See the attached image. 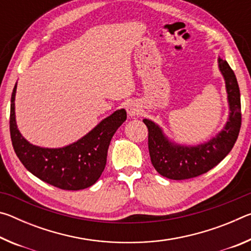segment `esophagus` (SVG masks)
<instances>
[{
  "label": "esophagus",
  "mask_w": 251,
  "mask_h": 251,
  "mask_svg": "<svg viewBox=\"0 0 251 251\" xmlns=\"http://www.w3.org/2000/svg\"><path fill=\"white\" fill-rule=\"evenodd\" d=\"M126 110H127V114H128L129 117H134L136 115H138V114L142 112V108H141V105H139L137 101L131 100L128 104H127Z\"/></svg>",
  "instance_id": "1"
}]
</instances>
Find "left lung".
<instances>
[{
	"instance_id": "8db88e82",
	"label": "left lung",
	"mask_w": 251,
	"mask_h": 251,
	"mask_svg": "<svg viewBox=\"0 0 251 251\" xmlns=\"http://www.w3.org/2000/svg\"><path fill=\"white\" fill-rule=\"evenodd\" d=\"M218 69L225 79L229 115L223 129L214 137L198 145H182L172 141L155 122L143 120L148 128L151 164L161 176L182 180L202 175L217 166L235 145L241 125L239 86L233 71L220 57Z\"/></svg>"
}]
</instances>
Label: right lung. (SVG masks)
<instances>
[{"label": "right lung", "mask_w": 251, "mask_h": 251, "mask_svg": "<svg viewBox=\"0 0 251 251\" xmlns=\"http://www.w3.org/2000/svg\"><path fill=\"white\" fill-rule=\"evenodd\" d=\"M16 85L11 97L10 131L12 145L24 167L41 180L64 190H80L94 185L105 168L113 135L126 121V110H115L70 145L36 146L25 139L16 124Z\"/></svg>", "instance_id": "1"}]
</instances>
